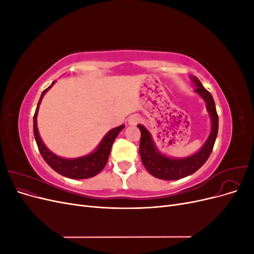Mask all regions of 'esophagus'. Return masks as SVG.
<instances>
[{"label": "esophagus", "instance_id": "34e87169", "mask_svg": "<svg viewBox=\"0 0 254 254\" xmlns=\"http://www.w3.org/2000/svg\"><path fill=\"white\" fill-rule=\"evenodd\" d=\"M142 119L139 117V115H132V117H130L129 120H128V124L130 126H135L139 124V123H141Z\"/></svg>", "mask_w": 254, "mask_h": 254}]
</instances>
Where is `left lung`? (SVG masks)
Here are the masks:
<instances>
[{"instance_id": "left-lung-1", "label": "left lung", "mask_w": 254, "mask_h": 254, "mask_svg": "<svg viewBox=\"0 0 254 254\" xmlns=\"http://www.w3.org/2000/svg\"><path fill=\"white\" fill-rule=\"evenodd\" d=\"M197 87L196 93L200 95L206 104V110L210 114L212 127L211 132L200 150L186 158H170L161 153L153 143L150 132L143 125L139 124L141 131L140 156L146 170L153 177L163 180H178L198 171L209 159L213 150L218 132V115L212 94L207 91L197 77H190Z\"/></svg>"}]
</instances>
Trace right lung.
<instances>
[{"label":"right lung","mask_w":254,"mask_h":254,"mask_svg":"<svg viewBox=\"0 0 254 254\" xmlns=\"http://www.w3.org/2000/svg\"><path fill=\"white\" fill-rule=\"evenodd\" d=\"M54 83H55V81H53L51 86L42 92L34 115V135L36 143L38 145V148H39V151L45 162L58 174L71 179L91 178V177H94L99 172H102L103 168L106 166L115 137L118 136V134L122 131L125 125H121L119 127L111 129L110 131L103 137V140L97 146V148L87 156L75 159H65L56 156L55 153H53L47 146L44 145L37 127V115L38 111H39V106L41 104L44 94L47 93Z\"/></svg>","instance_id":"right-lung-1"}]
</instances>
